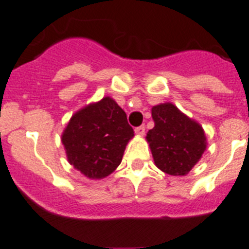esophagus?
I'll use <instances>...</instances> for the list:
<instances>
[{
	"instance_id": "1",
	"label": "esophagus",
	"mask_w": 249,
	"mask_h": 249,
	"mask_svg": "<svg viewBox=\"0 0 249 249\" xmlns=\"http://www.w3.org/2000/svg\"><path fill=\"white\" fill-rule=\"evenodd\" d=\"M144 133H145V125H140V126L135 127V134H138V135H142Z\"/></svg>"
}]
</instances>
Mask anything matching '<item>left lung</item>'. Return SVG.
Masks as SVG:
<instances>
[{
  "label": "left lung",
  "instance_id": "obj_1",
  "mask_svg": "<svg viewBox=\"0 0 249 249\" xmlns=\"http://www.w3.org/2000/svg\"><path fill=\"white\" fill-rule=\"evenodd\" d=\"M151 116L155 125L146 139L155 165L170 176L188 174L207 148L202 126L170 103L153 107Z\"/></svg>",
  "mask_w": 249,
  "mask_h": 249
}]
</instances>
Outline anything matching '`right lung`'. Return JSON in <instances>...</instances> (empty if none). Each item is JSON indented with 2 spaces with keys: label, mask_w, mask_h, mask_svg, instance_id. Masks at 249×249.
<instances>
[{
  "label": "right lung",
  "mask_w": 249,
  "mask_h": 249,
  "mask_svg": "<svg viewBox=\"0 0 249 249\" xmlns=\"http://www.w3.org/2000/svg\"><path fill=\"white\" fill-rule=\"evenodd\" d=\"M133 137L125 111L107 96L73 114L62 134V144L73 168L88 178L100 179L122 163Z\"/></svg>",
  "instance_id": "right-lung-1"
}]
</instances>
